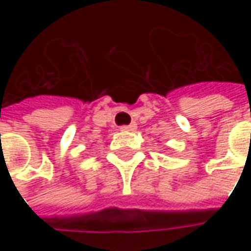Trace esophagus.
Here are the masks:
<instances>
[{
	"mask_svg": "<svg viewBox=\"0 0 251 251\" xmlns=\"http://www.w3.org/2000/svg\"><path fill=\"white\" fill-rule=\"evenodd\" d=\"M121 131H134L135 130V124H128V126H121Z\"/></svg>",
	"mask_w": 251,
	"mask_h": 251,
	"instance_id": "obj_1",
	"label": "esophagus"
}]
</instances>
